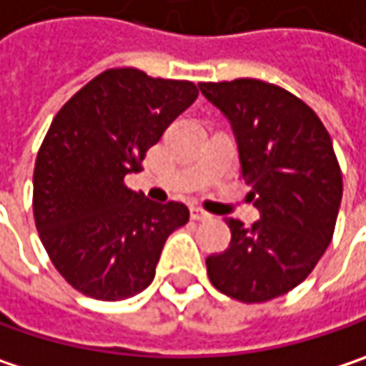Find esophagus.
Masks as SVG:
<instances>
[{"mask_svg": "<svg viewBox=\"0 0 366 366\" xmlns=\"http://www.w3.org/2000/svg\"><path fill=\"white\" fill-rule=\"evenodd\" d=\"M190 217L197 219V222H205V219H212V214H207L201 207H190Z\"/></svg>", "mask_w": 366, "mask_h": 366, "instance_id": "esophagus-1", "label": "esophagus"}]
</instances>
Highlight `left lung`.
<instances>
[{
  "instance_id": "8db88e82",
  "label": "left lung",
  "mask_w": 366,
  "mask_h": 366,
  "mask_svg": "<svg viewBox=\"0 0 366 366\" xmlns=\"http://www.w3.org/2000/svg\"><path fill=\"white\" fill-rule=\"evenodd\" d=\"M230 121L247 199L259 219H226L228 249L207 257L209 281L228 297L259 304L304 281L329 247L342 203V169L329 132L291 92L259 79L199 84Z\"/></svg>"
}]
</instances>
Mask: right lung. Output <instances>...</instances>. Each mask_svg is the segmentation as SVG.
<instances>
[{"label":"right lung","instance_id":"obj_1","mask_svg":"<svg viewBox=\"0 0 366 366\" xmlns=\"http://www.w3.org/2000/svg\"><path fill=\"white\" fill-rule=\"evenodd\" d=\"M197 96L190 81L109 69L54 117L35 161L33 216L56 270L87 297L144 291L167 237L188 222L184 203H154L123 180Z\"/></svg>","mask_w":366,"mask_h":366}]
</instances>
